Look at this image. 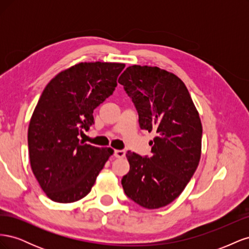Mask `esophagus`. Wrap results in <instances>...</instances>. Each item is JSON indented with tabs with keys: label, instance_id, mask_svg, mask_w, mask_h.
I'll return each instance as SVG.
<instances>
[{
	"label": "esophagus",
	"instance_id": "esophagus-1",
	"mask_svg": "<svg viewBox=\"0 0 249 249\" xmlns=\"http://www.w3.org/2000/svg\"><path fill=\"white\" fill-rule=\"evenodd\" d=\"M125 152L124 149H116L114 150V157L118 158V159H122V158H124Z\"/></svg>",
	"mask_w": 249,
	"mask_h": 249
}]
</instances>
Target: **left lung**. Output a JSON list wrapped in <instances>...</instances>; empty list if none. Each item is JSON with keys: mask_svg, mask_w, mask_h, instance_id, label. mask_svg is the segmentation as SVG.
Returning a JSON list of instances; mask_svg holds the SVG:
<instances>
[{"mask_svg": "<svg viewBox=\"0 0 249 249\" xmlns=\"http://www.w3.org/2000/svg\"><path fill=\"white\" fill-rule=\"evenodd\" d=\"M118 83L136 107L141 129L157 133L150 157L126 153L130 171L122 179L124 193L145 209L165 207L183 192L198 166V112L184 82L157 66H129Z\"/></svg>", "mask_w": 249, "mask_h": 249, "instance_id": "obj_1", "label": "left lung"}]
</instances>
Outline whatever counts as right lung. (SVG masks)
<instances>
[{
	"label": "right lung",
	"instance_id": "1",
	"mask_svg": "<svg viewBox=\"0 0 249 249\" xmlns=\"http://www.w3.org/2000/svg\"><path fill=\"white\" fill-rule=\"evenodd\" d=\"M124 66L82 62L59 72L42 91L30 120L28 146L32 171L52 200L85 197L113 154L78 136L94 124L93 110L114 91Z\"/></svg>",
	"mask_w": 249,
	"mask_h": 249
}]
</instances>
